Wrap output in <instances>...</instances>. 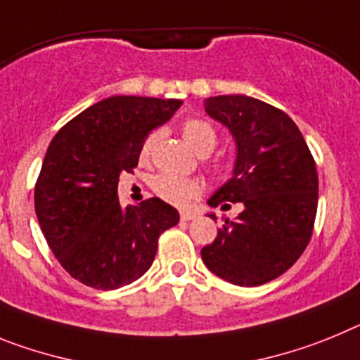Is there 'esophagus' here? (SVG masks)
<instances>
[{"label":"esophagus","mask_w":360,"mask_h":360,"mask_svg":"<svg viewBox=\"0 0 360 360\" xmlns=\"http://www.w3.org/2000/svg\"><path fill=\"white\" fill-rule=\"evenodd\" d=\"M198 215L193 214V212H181V221H192V219H195Z\"/></svg>","instance_id":"34e87169"}]
</instances>
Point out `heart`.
Masks as SVG:
<instances>
[{
    "instance_id": "1",
    "label": "heart",
    "mask_w": 360,
    "mask_h": 360,
    "mask_svg": "<svg viewBox=\"0 0 360 360\" xmlns=\"http://www.w3.org/2000/svg\"><path fill=\"white\" fill-rule=\"evenodd\" d=\"M181 132H183L184 141L188 143L199 155L210 154V152H214L215 146H217V132H215V128L206 120H201V117H188L183 123ZM158 137L159 132H152L146 137V141L143 143L141 150L143 158H148L152 148H154L155 141H158ZM154 190L159 198L165 199L167 202L184 206L186 202L198 198L202 188L199 181L190 179V177L162 174V176H159L154 181Z\"/></svg>"
}]
</instances>
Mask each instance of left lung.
<instances>
[{"label":"left lung","instance_id":"obj_1","mask_svg":"<svg viewBox=\"0 0 360 360\" xmlns=\"http://www.w3.org/2000/svg\"><path fill=\"white\" fill-rule=\"evenodd\" d=\"M205 110L232 132L237 146L232 179L208 205L245 208L233 221L224 219L214 243L201 250L202 262L237 286L270 283L311 239L319 199L314 155L297 124L268 103L233 94L205 99Z\"/></svg>","mask_w":360,"mask_h":360}]
</instances>
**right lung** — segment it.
<instances>
[{
    "mask_svg": "<svg viewBox=\"0 0 360 360\" xmlns=\"http://www.w3.org/2000/svg\"><path fill=\"white\" fill-rule=\"evenodd\" d=\"M183 105L179 99L114 96L68 121L50 141L34 190L41 232L79 283L115 290L154 262L158 239L179 223L159 198L121 206V172L137 167L143 143Z\"/></svg>",
    "mask_w": 360,
    "mask_h": 360,
    "instance_id": "obj_1",
    "label": "right lung"
}]
</instances>
